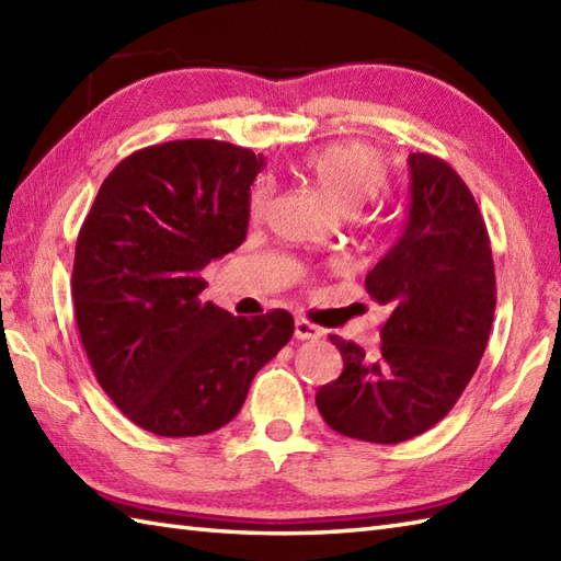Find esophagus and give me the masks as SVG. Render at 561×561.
<instances>
[{"mask_svg": "<svg viewBox=\"0 0 561 561\" xmlns=\"http://www.w3.org/2000/svg\"><path fill=\"white\" fill-rule=\"evenodd\" d=\"M320 335H323V332H320L318 325L308 323L306 318H296V323H294V337L296 340H318Z\"/></svg>", "mask_w": 561, "mask_h": 561, "instance_id": "obj_1", "label": "esophagus"}]
</instances>
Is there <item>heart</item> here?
<instances>
[{
  "label": "heart",
  "mask_w": 561,
  "mask_h": 561,
  "mask_svg": "<svg viewBox=\"0 0 561 561\" xmlns=\"http://www.w3.org/2000/svg\"><path fill=\"white\" fill-rule=\"evenodd\" d=\"M301 175L337 211L350 214L376 197L388 183V165L380 151L359 141H337L320 147L301 161ZM270 199V185L257 181L248 193V214L262 217Z\"/></svg>",
  "instance_id": "obj_1"
}]
</instances>
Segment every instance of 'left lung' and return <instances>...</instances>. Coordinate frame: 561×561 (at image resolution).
Here are the masks:
<instances>
[{
    "label": "left lung",
    "mask_w": 561,
    "mask_h": 561,
    "mask_svg": "<svg viewBox=\"0 0 561 561\" xmlns=\"http://www.w3.org/2000/svg\"><path fill=\"white\" fill-rule=\"evenodd\" d=\"M408 165V221L366 274L368 296L388 308L380 347L330 335L344 368L316 396L330 428L371 444L444 420L478 371L496 306L490 236L468 185L432 153H410Z\"/></svg>",
    "instance_id": "obj_1"
}]
</instances>
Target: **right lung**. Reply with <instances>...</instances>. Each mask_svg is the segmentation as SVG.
<instances>
[{
	"mask_svg": "<svg viewBox=\"0 0 561 561\" xmlns=\"http://www.w3.org/2000/svg\"><path fill=\"white\" fill-rule=\"evenodd\" d=\"M260 153L217 139L139 149L115 165L81 224L71 272L93 374L157 436L217 432L294 335L284 308L231 316L202 301L211 260L245 241Z\"/></svg>",
	"mask_w": 561,
	"mask_h": 561,
	"instance_id": "1",
	"label": "right lung"
}]
</instances>
